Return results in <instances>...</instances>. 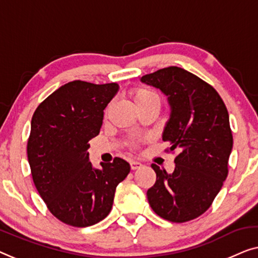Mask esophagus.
<instances>
[{"label": "esophagus", "mask_w": 258, "mask_h": 258, "mask_svg": "<svg viewBox=\"0 0 258 258\" xmlns=\"http://www.w3.org/2000/svg\"><path fill=\"white\" fill-rule=\"evenodd\" d=\"M130 167H132V170H137L142 167V163L136 162V160H132V162H130Z\"/></svg>", "instance_id": "1"}]
</instances>
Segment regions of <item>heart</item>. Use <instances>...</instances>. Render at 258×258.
Instances as JSON below:
<instances>
[{"mask_svg":"<svg viewBox=\"0 0 258 258\" xmlns=\"http://www.w3.org/2000/svg\"><path fill=\"white\" fill-rule=\"evenodd\" d=\"M133 102L135 107H143L147 104H157L159 106V96L155 91L147 87H136L130 91Z\"/></svg>","mask_w":258,"mask_h":258,"instance_id":"heart-1","label":"heart"}]
</instances>
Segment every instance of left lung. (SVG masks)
<instances>
[{
  "label": "left lung",
  "instance_id": "left-lung-1",
  "mask_svg": "<svg viewBox=\"0 0 258 258\" xmlns=\"http://www.w3.org/2000/svg\"><path fill=\"white\" fill-rule=\"evenodd\" d=\"M141 81L167 96L170 118L162 137L171 151H180L172 173L151 165L157 179L148 201L167 221H189L210 208L228 174L233 149L228 111L211 85L180 67L162 69Z\"/></svg>",
  "mask_w": 258,
  "mask_h": 258
}]
</instances>
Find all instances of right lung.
I'll return each mask as SVG.
<instances>
[{
  "label": "right lung",
  "instance_id": "obj_1",
  "mask_svg": "<svg viewBox=\"0 0 258 258\" xmlns=\"http://www.w3.org/2000/svg\"><path fill=\"white\" fill-rule=\"evenodd\" d=\"M118 88L115 83L71 81L33 113L28 141L33 182L50 212L66 225L88 227L106 218L116 186L130 172L129 163L118 157L95 169L87 152Z\"/></svg>",
  "mask_w": 258,
  "mask_h": 258
}]
</instances>
